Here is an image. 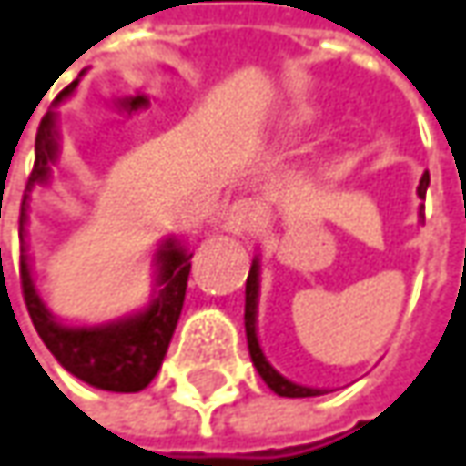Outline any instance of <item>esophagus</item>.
Here are the masks:
<instances>
[{
	"label": "esophagus",
	"instance_id": "obj_1",
	"mask_svg": "<svg viewBox=\"0 0 466 466\" xmlns=\"http://www.w3.org/2000/svg\"><path fill=\"white\" fill-rule=\"evenodd\" d=\"M259 220H262V207L254 198H238L228 212V230L236 236H246L257 230Z\"/></svg>",
	"mask_w": 466,
	"mask_h": 466
}]
</instances>
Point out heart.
<instances>
[{
  "label": "heart",
  "instance_id": "b5f03b06",
  "mask_svg": "<svg viewBox=\"0 0 466 466\" xmlns=\"http://www.w3.org/2000/svg\"><path fill=\"white\" fill-rule=\"evenodd\" d=\"M309 117H312L309 109H296V112H293V120H296V123H304V120H309Z\"/></svg>",
  "mask_w": 466,
  "mask_h": 466
}]
</instances>
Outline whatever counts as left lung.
<instances>
[{"label":"left lung","instance_id":"8db88e82","mask_svg":"<svg viewBox=\"0 0 466 466\" xmlns=\"http://www.w3.org/2000/svg\"><path fill=\"white\" fill-rule=\"evenodd\" d=\"M428 186H431V175L425 173L420 177V186H417V194L420 198H425L428 194ZM420 218L422 209H420ZM257 301H259V262L254 259L251 269H248V278H246V312H244V325H246V340H248V354L251 361L257 367V372L262 375V380L269 385V390H275L278 396H286V399H307V396H322L319 388H307V385L291 383L289 378H283L262 354L259 349V338H257Z\"/></svg>","mask_w":466,"mask_h":466}]
</instances>
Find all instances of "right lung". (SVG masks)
<instances>
[{
  "mask_svg": "<svg viewBox=\"0 0 466 466\" xmlns=\"http://www.w3.org/2000/svg\"><path fill=\"white\" fill-rule=\"evenodd\" d=\"M78 81H73L57 99H67L76 91ZM57 126L55 112L41 117L35 133V162L28 175L25 194L20 204V286L28 314L34 319L35 333L44 346L55 354V360L83 383L115 390V393H136L152 383L159 372L162 360L167 354L170 338L175 333L177 317L183 309L191 254L167 238L157 251V296L141 312L128 314L123 319L106 325H65L46 309L35 291L31 262L25 254V222H28V194L34 186H46L52 177V165L57 162Z\"/></svg>",
  "mask_w": 466,
  "mask_h": 466,
  "instance_id": "1",
  "label": "right lung"
}]
</instances>
